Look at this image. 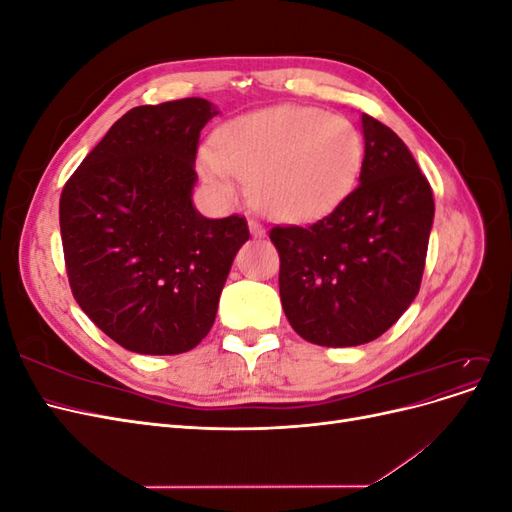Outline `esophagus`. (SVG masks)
Here are the masks:
<instances>
[{"label":"esophagus","instance_id":"1","mask_svg":"<svg viewBox=\"0 0 512 512\" xmlns=\"http://www.w3.org/2000/svg\"><path fill=\"white\" fill-rule=\"evenodd\" d=\"M247 226H250V232L254 237H265V226H262L260 222L250 220V222H247Z\"/></svg>","mask_w":512,"mask_h":512}]
</instances>
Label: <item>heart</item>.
<instances>
[{"mask_svg": "<svg viewBox=\"0 0 512 512\" xmlns=\"http://www.w3.org/2000/svg\"><path fill=\"white\" fill-rule=\"evenodd\" d=\"M363 158V136L346 117L277 104L228 121L218 147L200 149L198 166L222 198L235 196L239 177L252 183V203L267 218L309 224L344 203Z\"/></svg>", "mask_w": 512, "mask_h": 512, "instance_id": "obj_1", "label": "heart"}]
</instances>
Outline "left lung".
Segmentation results:
<instances>
[{"label": "left lung", "mask_w": 512, "mask_h": 512, "mask_svg": "<svg viewBox=\"0 0 512 512\" xmlns=\"http://www.w3.org/2000/svg\"><path fill=\"white\" fill-rule=\"evenodd\" d=\"M359 185L312 226H275L280 297L290 327L318 346L348 348L389 331L423 280L433 194L404 141L363 115Z\"/></svg>", "instance_id": "1"}]
</instances>
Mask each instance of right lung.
Instances as JSON below:
<instances>
[{"mask_svg": "<svg viewBox=\"0 0 512 512\" xmlns=\"http://www.w3.org/2000/svg\"><path fill=\"white\" fill-rule=\"evenodd\" d=\"M209 100L136 106L64 185L61 243L76 303L130 352L181 354L213 327L245 218L209 220L192 203Z\"/></svg>", "mask_w": 512, "mask_h": 512, "instance_id": "add662e5", "label": "right lung"}]
</instances>
